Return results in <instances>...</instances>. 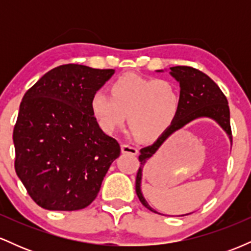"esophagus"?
Masks as SVG:
<instances>
[{
  "mask_svg": "<svg viewBox=\"0 0 251 251\" xmlns=\"http://www.w3.org/2000/svg\"><path fill=\"white\" fill-rule=\"evenodd\" d=\"M122 152L123 153H128L132 155H135L138 153V149L134 146L129 145V144H123L122 145Z\"/></svg>",
  "mask_w": 251,
  "mask_h": 251,
  "instance_id": "34e87169",
  "label": "esophagus"
}]
</instances>
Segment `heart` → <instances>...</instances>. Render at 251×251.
<instances>
[{
	"label": "heart",
	"instance_id": "obj_1",
	"mask_svg": "<svg viewBox=\"0 0 251 251\" xmlns=\"http://www.w3.org/2000/svg\"><path fill=\"white\" fill-rule=\"evenodd\" d=\"M111 94L94 92L91 98L92 114L107 133L128 125L138 139L151 142L165 133L180 108V91L175 82L124 74L111 83Z\"/></svg>",
	"mask_w": 251,
	"mask_h": 251
}]
</instances>
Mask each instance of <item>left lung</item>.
Masks as SVG:
<instances>
[{
    "mask_svg": "<svg viewBox=\"0 0 251 251\" xmlns=\"http://www.w3.org/2000/svg\"><path fill=\"white\" fill-rule=\"evenodd\" d=\"M171 75L179 82L180 86V108L176 117L174 124L165 133L160 135L152 145L140 150V166L135 177V192L138 198L145 208L155 212L148 201L143 197L140 183H142V171L145 163L153 155L162 144L174 133L175 131L183 127L184 125L201 117H208L215 119L222 128L229 135L232 143L231 126H230V109L226 97L218 87L211 77L205 73L189 66H176L171 67Z\"/></svg>",
    "mask_w": 251,
    "mask_h": 251,
    "instance_id": "8db88e82",
    "label": "left lung"
}]
</instances>
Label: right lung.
<instances>
[{"mask_svg": "<svg viewBox=\"0 0 251 251\" xmlns=\"http://www.w3.org/2000/svg\"><path fill=\"white\" fill-rule=\"evenodd\" d=\"M68 63L46 73L25 92L14 126L15 171L39 206L74 211L99 192L120 145L92 114L91 98L113 75Z\"/></svg>", "mask_w": 251, "mask_h": 251, "instance_id": "obj_1", "label": "right lung"}]
</instances>
